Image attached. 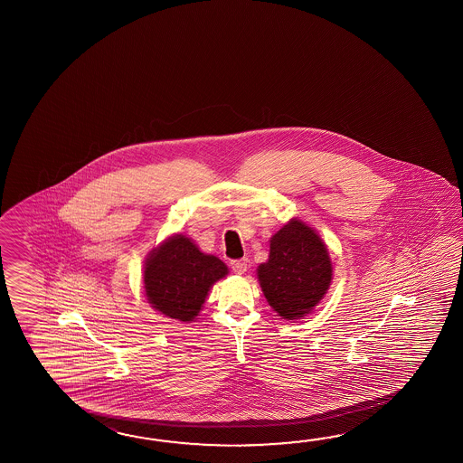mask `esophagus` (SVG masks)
Returning <instances> with one entry per match:
<instances>
[{"instance_id": "obj_1", "label": "esophagus", "mask_w": 463, "mask_h": 463, "mask_svg": "<svg viewBox=\"0 0 463 463\" xmlns=\"http://www.w3.org/2000/svg\"><path fill=\"white\" fill-rule=\"evenodd\" d=\"M231 268H232V271H234V273H245V271H247V258H241V260H232V261H231Z\"/></svg>"}]
</instances>
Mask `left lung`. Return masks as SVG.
Here are the masks:
<instances>
[{"label":"left lung","mask_w":463,"mask_h":463,"mask_svg":"<svg viewBox=\"0 0 463 463\" xmlns=\"http://www.w3.org/2000/svg\"><path fill=\"white\" fill-rule=\"evenodd\" d=\"M333 268L325 243L302 221H290L269 245V258L258 266L268 304L284 319L302 318L326 294Z\"/></svg>","instance_id":"obj_1"}]
</instances>
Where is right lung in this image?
<instances>
[{
  "label": "right lung",
  "instance_id": "obj_1",
  "mask_svg": "<svg viewBox=\"0 0 463 463\" xmlns=\"http://www.w3.org/2000/svg\"><path fill=\"white\" fill-rule=\"evenodd\" d=\"M228 274L220 258L205 255L185 235L163 243L145 263V292L153 308L169 318L194 321L213 282Z\"/></svg>",
  "mask_w": 463,
  "mask_h": 463
}]
</instances>
